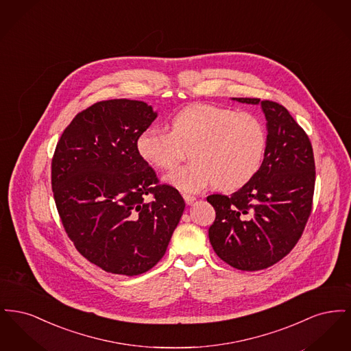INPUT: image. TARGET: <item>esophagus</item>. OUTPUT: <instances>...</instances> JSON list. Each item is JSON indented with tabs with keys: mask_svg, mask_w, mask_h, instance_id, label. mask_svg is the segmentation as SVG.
<instances>
[{
	"mask_svg": "<svg viewBox=\"0 0 351 351\" xmlns=\"http://www.w3.org/2000/svg\"><path fill=\"white\" fill-rule=\"evenodd\" d=\"M183 197L188 205H192V204L196 201V197H195V196H191V195H183Z\"/></svg>",
	"mask_w": 351,
	"mask_h": 351,
	"instance_id": "34e87169",
	"label": "esophagus"
}]
</instances>
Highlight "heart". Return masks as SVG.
<instances>
[{"instance_id":"heart-1","label":"heart","mask_w":351,"mask_h":351,"mask_svg":"<svg viewBox=\"0 0 351 351\" xmlns=\"http://www.w3.org/2000/svg\"><path fill=\"white\" fill-rule=\"evenodd\" d=\"M168 132L147 128L136 138V151L151 167L167 169L188 149L192 160L163 178L176 189L195 193L209 185L235 191L261 168L267 130L258 116L210 104H192L168 119Z\"/></svg>"}]
</instances>
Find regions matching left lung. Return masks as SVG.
Instances as JSON below:
<instances>
[{
  "label": "left lung",
  "instance_id": "left-lung-1",
  "mask_svg": "<svg viewBox=\"0 0 351 351\" xmlns=\"http://www.w3.org/2000/svg\"><path fill=\"white\" fill-rule=\"evenodd\" d=\"M232 100L259 105L266 117L267 147L262 166L232 196H208L216 210L209 241L232 267L258 271L295 247L312 210L315 158L308 135L274 101Z\"/></svg>",
  "mask_w": 351,
  "mask_h": 351
}]
</instances>
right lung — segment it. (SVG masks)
I'll list each match as a JSON object with an SVG mask.
<instances>
[{
  "label": "right lung",
  "instance_id": "obj_1",
  "mask_svg": "<svg viewBox=\"0 0 351 351\" xmlns=\"http://www.w3.org/2000/svg\"><path fill=\"white\" fill-rule=\"evenodd\" d=\"M156 117L143 101H101L73 118L56 145L51 184L59 216L77 251L106 272L154 267L183 216L179 191L159 185L136 151Z\"/></svg>",
  "mask_w": 351,
  "mask_h": 351
}]
</instances>
